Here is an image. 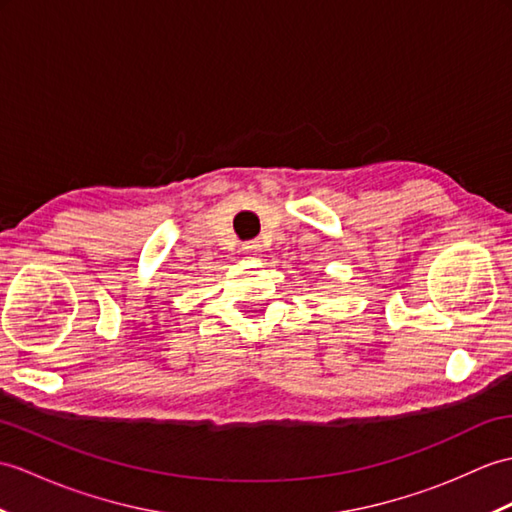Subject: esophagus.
I'll return each mask as SVG.
<instances>
[{"label":"esophagus","mask_w":512,"mask_h":512,"mask_svg":"<svg viewBox=\"0 0 512 512\" xmlns=\"http://www.w3.org/2000/svg\"><path fill=\"white\" fill-rule=\"evenodd\" d=\"M242 253L248 257H257L261 253V246L257 242H246L242 244Z\"/></svg>","instance_id":"obj_1"}]
</instances>
